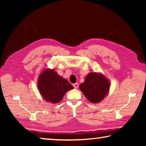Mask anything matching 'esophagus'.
Here are the masks:
<instances>
[{
	"label": "esophagus",
	"mask_w": 146,
	"mask_h": 146,
	"mask_svg": "<svg viewBox=\"0 0 146 146\" xmlns=\"http://www.w3.org/2000/svg\"><path fill=\"white\" fill-rule=\"evenodd\" d=\"M73 87L75 88V89H77V88H78V83H75V84H73Z\"/></svg>",
	"instance_id": "obj_1"
}]
</instances>
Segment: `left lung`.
I'll list each match as a JSON object with an SVG mask.
<instances>
[{
    "instance_id": "1",
    "label": "left lung",
    "mask_w": 146,
    "mask_h": 146,
    "mask_svg": "<svg viewBox=\"0 0 146 146\" xmlns=\"http://www.w3.org/2000/svg\"><path fill=\"white\" fill-rule=\"evenodd\" d=\"M80 90L91 102L102 101L110 90V83L104 76L95 72L86 76L84 82L80 85Z\"/></svg>"
}]
</instances>
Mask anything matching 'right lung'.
I'll use <instances>...</instances> for the list:
<instances>
[{
	"mask_svg": "<svg viewBox=\"0 0 146 146\" xmlns=\"http://www.w3.org/2000/svg\"><path fill=\"white\" fill-rule=\"evenodd\" d=\"M38 88L44 99L54 104L61 101L66 93L73 88L67 80L49 69L39 76Z\"/></svg>",
	"mask_w": 146,
	"mask_h": 146,
	"instance_id": "right-lung-1",
	"label": "right lung"
}]
</instances>
